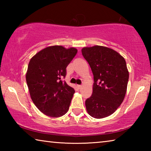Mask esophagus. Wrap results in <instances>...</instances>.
Wrapping results in <instances>:
<instances>
[{"instance_id":"obj_1","label":"esophagus","mask_w":151,"mask_h":151,"mask_svg":"<svg viewBox=\"0 0 151 151\" xmlns=\"http://www.w3.org/2000/svg\"><path fill=\"white\" fill-rule=\"evenodd\" d=\"M77 87H78V88H81L82 87V85H77Z\"/></svg>"}]
</instances>
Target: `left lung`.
<instances>
[{
  "instance_id": "obj_1",
  "label": "left lung",
  "mask_w": 151,
  "mask_h": 151,
  "mask_svg": "<svg viewBox=\"0 0 151 151\" xmlns=\"http://www.w3.org/2000/svg\"><path fill=\"white\" fill-rule=\"evenodd\" d=\"M81 51L94 76L93 94L85 101L86 111L95 119L110 116L126 94L129 76L126 61L116 51L103 46L85 47Z\"/></svg>"
}]
</instances>
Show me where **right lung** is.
I'll return each mask as SVG.
<instances>
[{"instance_id": "1", "label": "right lung", "mask_w": 151, "mask_h": 151, "mask_svg": "<svg viewBox=\"0 0 151 151\" xmlns=\"http://www.w3.org/2000/svg\"><path fill=\"white\" fill-rule=\"evenodd\" d=\"M77 49L62 46L44 48L30 59L26 74L30 97L40 111L51 117L67 112L75 90L62 78Z\"/></svg>"}]
</instances>
